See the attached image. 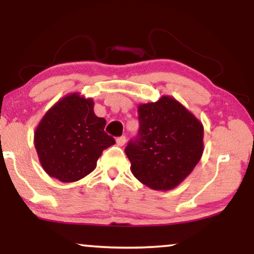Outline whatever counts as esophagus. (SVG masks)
Instances as JSON below:
<instances>
[{"label":"esophagus","instance_id":"1","mask_svg":"<svg viewBox=\"0 0 254 254\" xmlns=\"http://www.w3.org/2000/svg\"><path fill=\"white\" fill-rule=\"evenodd\" d=\"M117 144L120 145V147H123V145L126 144V136H125V135H123V136L118 137L117 138Z\"/></svg>","mask_w":254,"mask_h":254}]
</instances>
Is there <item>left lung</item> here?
Here are the masks:
<instances>
[{"label": "left lung", "mask_w": 254, "mask_h": 254, "mask_svg": "<svg viewBox=\"0 0 254 254\" xmlns=\"http://www.w3.org/2000/svg\"><path fill=\"white\" fill-rule=\"evenodd\" d=\"M138 136L125 149L135 178L170 190L184 182L203 152L202 123L171 96L137 107Z\"/></svg>", "instance_id": "obj_1"}]
</instances>
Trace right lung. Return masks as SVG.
<instances>
[{
  "mask_svg": "<svg viewBox=\"0 0 254 254\" xmlns=\"http://www.w3.org/2000/svg\"><path fill=\"white\" fill-rule=\"evenodd\" d=\"M92 98L69 93L45 113L34 133L39 162L62 183L84 178L96 169L104 149L116 143L104 131L106 120L93 112Z\"/></svg>",
  "mask_w": 254,
  "mask_h": 254,
  "instance_id": "1",
  "label": "right lung"
}]
</instances>
